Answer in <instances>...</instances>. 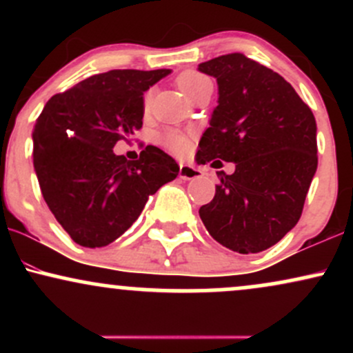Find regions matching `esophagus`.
<instances>
[{"label":"esophagus","mask_w":353,"mask_h":353,"mask_svg":"<svg viewBox=\"0 0 353 353\" xmlns=\"http://www.w3.org/2000/svg\"><path fill=\"white\" fill-rule=\"evenodd\" d=\"M202 176V172L199 169L192 168V165H188V164H181L179 165V177L184 181H190V179H199Z\"/></svg>","instance_id":"1"}]
</instances>
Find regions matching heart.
<instances>
[{"mask_svg":"<svg viewBox=\"0 0 353 353\" xmlns=\"http://www.w3.org/2000/svg\"><path fill=\"white\" fill-rule=\"evenodd\" d=\"M205 86H212V83H210V79L208 78V76L202 74V72L185 71V72H182L179 78H177V88L181 89V92L188 99L192 98L194 94H197V92H199L201 89ZM151 101H152V92L148 91L144 96V108L145 109L151 106ZM161 143H163L165 148L171 149V151L176 154L188 152L189 145H190L189 136L184 134V132H181V131H174V129H171V131H165L164 134L161 136Z\"/></svg>","mask_w":353,"mask_h":353,"instance_id":"b5f03b06","label":"heart"}]
</instances>
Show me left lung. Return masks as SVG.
<instances>
[{"mask_svg": "<svg viewBox=\"0 0 353 353\" xmlns=\"http://www.w3.org/2000/svg\"><path fill=\"white\" fill-rule=\"evenodd\" d=\"M219 86L217 108L199 141V164L221 171L216 196L199 216L219 244L255 254L277 244L299 222L317 171V124L281 74L242 52L199 64Z\"/></svg>", "mask_w": 353, "mask_h": 353, "instance_id": "left-lung-1", "label": "left lung"}]
</instances>
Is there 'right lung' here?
<instances>
[{"label":"right lung","mask_w":353,"mask_h":353,"mask_svg":"<svg viewBox=\"0 0 353 353\" xmlns=\"http://www.w3.org/2000/svg\"><path fill=\"white\" fill-rule=\"evenodd\" d=\"M171 70H112L54 94L36 119L33 163L48 208L76 244L104 247L134 224L149 196L179 174L156 145L139 159L117 141L143 128L144 91Z\"/></svg>","instance_id":"1"}]
</instances>
